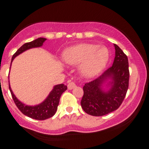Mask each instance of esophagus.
Masks as SVG:
<instances>
[{
	"mask_svg": "<svg viewBox=\"0 0 149 149\" xmlns=\"http://www.w3.org/2000/svg\"><path fill=\"white\" fill-rule=\"evenodd\" d=\"M76 86V84H75L74 82L73 81H70L69 83H68V85H67L68 89H69V90H72V89L74 88Z\"/></svg>",
	"mask_w": 149,
	"mask_h": 149,
	"instance_id": "34e87169",
	"label": "esophagus"
}]
</instances>
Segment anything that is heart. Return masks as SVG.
<instances>
[{
    "mask_svg": "<svg viewBox=\"0 0 149 149\" xmlns=\"http://www.w3.org/2000/svg\"><path fill=\"white\" fill-rule=\"evenodd\" d=\"M109 52L106 47L96 44H80L64 51L63 59L71 65L80 64L82 74L92 77L98 74L107 64Z\"/></svg>",
    "mask_w": 149,
    "mask_h": 149,
    "instance_id": "obj_1",
    "label": "heart"
}]
</instances>
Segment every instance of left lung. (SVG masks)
I'll use <instances>...</instances> for the list:
<instances>
[{
    "label": "left lung",
    "mask_w": 149,
    "mask_h": 149,
    "mask_svg": "<svg viewBox=\"0 0 149 149\" xmlns=\"http://www.w3.org/2000/svg\"><path fill=\"white\" fill-rule=\"evenodd\" d=\"M116 56L113 64L98 78L83 86V96L80 104L89 115L102 116L118 109L123 102L129 87V64L127 55L114 44ZM108 78L113 80L112 88L104 92L100 86Z\"/></svg>",
    "instance_id": "8db88e82"
}]
</instances>
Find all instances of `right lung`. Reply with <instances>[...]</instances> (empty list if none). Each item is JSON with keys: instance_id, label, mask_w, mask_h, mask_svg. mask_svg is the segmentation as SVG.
Masks as SVG:
<instances>
[{"instance_id": "right-lung-1", "label": "right lung", "mask_w": 149, "mask_h": 149, "mask_svg": "<svg viewBox=\"0 0 149 149\" xmlns=\"http://www.w3.org/2000/svg\"><path fill=\"white\" fill-rule=\"evenodd\" d=\"M45 40L46 39L43 38H39L36 39L33 41L24 44L13 54V57H12L11 63L15 57L21 54L22 52H24L26 49L33 48V47H40V46L42 45V43H43ZM9 89L10 92H11L12 97H13V100L14 101L15 105L17 106L19 110L22 113L31 118L38 120H43L52 117L55 114L57 110V107L59 105V100H60L61 94L67 90V86L64 85V84L55 85L54 87V89L49 93L48 97H47V99L42 103L38 104L37 106H35V107H29V106H26L22 104L14 95L11 88H10V84Z\"/></svg>"}]
</instances>
